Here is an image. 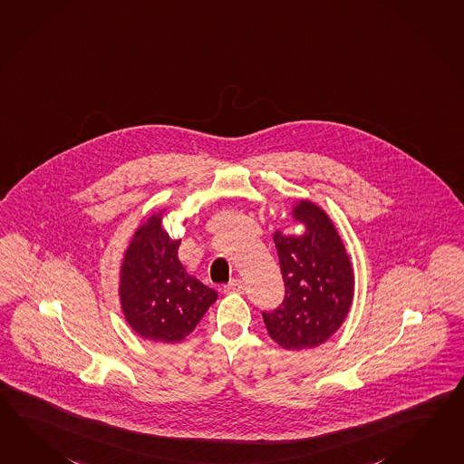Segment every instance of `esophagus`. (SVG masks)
Instances as JSON below:
<instances>
[{
  "mask_svg": "<svg viewBox=\"0 0 464 464\" xmlns=\"http://www.w3.org/2000/svg\"><path fill=\"white\" fill-rule=\"evenodd\" d=\"M225 293H243L245 291V283L241 279H231L227 286L223 288Z\"/></svg>",
  "mask_w": 464,
  "mask_h": 464,
  "instance_id": "obj_1",
  "label": "esophagus"
}]
</instances>
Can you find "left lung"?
Segmentation results:
<instances>
[{
    "label": "left lung",
    "instance_id": "obj_1",
    "mask_svg": "<svg viewBox=\"0 0 464 464\" xmlns=\"http://www.w3.org/2000/svg\"><path fill=\"white\" fill-rule=\"evenodd\" d=\"M295 218L306 229L299 237L275 233L285 298L263 311L269 336L285 350H309L330 340L353 301V271L340 235L321 208L299 201Z\"/></svg>",
    "mask_w": 464,
    "mask_h": 464
}]
</instances>
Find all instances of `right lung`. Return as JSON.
<instances>
[{"label":"right lung","instance_id":"right-lung-1","mask_svg":"<svg viewBox=\"0 0 464 464\" xmlns=\"http://www.w3.org/2000/svg\"><path fill=\"white\" fill-rule=\"evenodd\" d=\"M179 241L151 217L134 233L121 266V308L140 336L179 343L217 301V291L186 273L178 259Z\"/></svg>","mask_w":464,"mask_h":464}]
</instances>
